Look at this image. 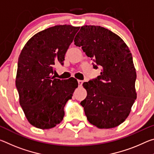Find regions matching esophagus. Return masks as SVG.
Returning <instances> with one entry per match:
<instances>
[{
    "instance_id": "obj_1",
    "label": "esophagus",
    "mask_w": 154,
    "mask_h": 154,
    "mask_svg": "<svg viewBox=\"0 0 154 154\" xmlns=\"http://www.w3.org/2000/svg\"><path fill=\"white\" fill-rule=\"evenodd\" d=\"M78 84H79V86H82L83 84V81L78 80Z\"/></svg>"
}]
</instances>
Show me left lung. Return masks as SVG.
I'll use <instances>...</instances> for the list:
<instances>
[{"instance_id": "obj_1", "label": "left lung", "mask_w": 154, "mask_h": 154, "mask_svg": "<svg viewBox=\"0 0 154 154\" xmlns=\"http://www.w3.org/2000/svg\"><path fill=\"white\" fill-rule=\"evenodd\" d=\"M93 60L100 75L83 83L87 96L81 102L87 119L98 128H112L126 120L137 98L136 70L132 54L116 34L99 26H83L74 39Z\"/></svg>"}]
</instances>
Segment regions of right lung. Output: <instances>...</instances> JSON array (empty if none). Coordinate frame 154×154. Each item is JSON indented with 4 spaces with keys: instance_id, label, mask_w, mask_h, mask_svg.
Returning a JSON list of instances; mask_svg holds the SVG:
<instances>
[{
    "instance_id": "obj_1",
    "label": "right lung",
    "mask_w": 154,
    "mask_h": 154,
    "mask_svg": "<svg viewBox=\"0 0 154 154\" xmlns=\"http://www.w3.org/2000/svg\"><path fill=\"white\" fill-rule=\"evenodd\" d=\"M79 28L59 25L47 28L31 37L21 51L15 84L26 118L37 128H52L60 123L64 106L78 86L74 78L64 81L52 75L54 65L63 64Z\"/></svg>"
}]
</instances>
